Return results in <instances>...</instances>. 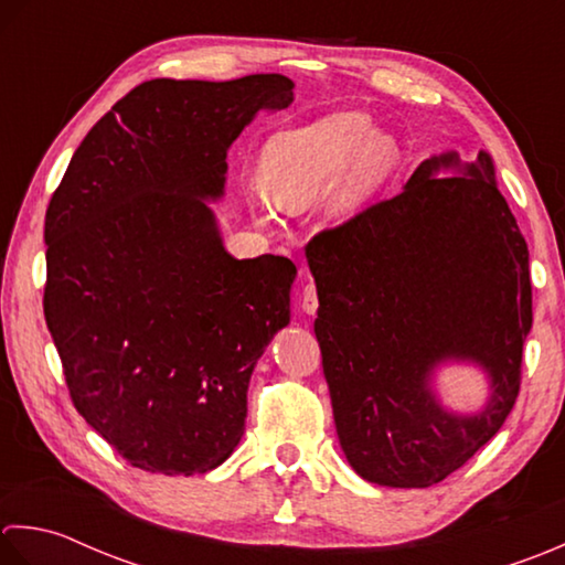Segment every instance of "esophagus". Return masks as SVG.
<instances>
[{
    "label": "esophagus",
    "mask_w": 565,
    "mask_h": 565,
    "mask_svg": "<svg viewBox=\"0 0 565 565\" xmlns=\"http://www.w3.org/2000/svg\"><path fill=\"white\" fill-rule=\"evenodd\" d=\"M317 307H319V297H317V287H315V282L307 278V282H305V290H302V309L307 315H315L317 312Z\"/></svg>",
    "instance_id": "34e87169"
}]
</instances>
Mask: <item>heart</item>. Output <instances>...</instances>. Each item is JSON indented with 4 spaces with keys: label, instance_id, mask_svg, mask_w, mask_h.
Listing matches in <instances>:
<instances>
[{
    "label": "heart",
    "instance_id": "obj_1",
    "mask_svg": "<svg viewBox=\"0 0 565 565\" xmlns=\"http://www.w3.org/2000/svg\"><path fill=\"white\" fill-rule=\"evenodd\" d=\"M397 163V146L373 134L361 111H339L305 129L273 136L260 156V180L282 210H299L333 190V210L353 212L383 185Z\"/></svg>",
    "mask_w": 565,
    "mask_h": 565
}]
</instances>
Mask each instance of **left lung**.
<instances>
[{
	"mask_svg": "<svg viewBox=\"0 0 565 565\" xmlns=\"http://www.w3.org/2000/svg\"><path fill=\"white\" fill-rule=\"evenodd\" d=\"M446 167L467 172L436 179ZM315 333L343 454L361 478L429 488L510 417L532 329L529 248L486 151L441 153L393 200L371 204L307 244ZM444 360L478 362L491 399L478 415L444 411L430 390Z\"/></svg>",
	"mask_w": 565,
	"mask_h": 565,
	"instance_id": "8db88e82",
	"label": "left lung"
}]
</instances>
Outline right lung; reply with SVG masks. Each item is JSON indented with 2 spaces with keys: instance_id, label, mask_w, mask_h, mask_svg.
Returning <instances> with one entry per match:
<instances>
[{
  "instance_id": "add662e5",
  "label": "right lung",
  "mask_w": 565,
  "mask_h": 565,
  "mask_svg": "<svg viewBox=\"0 0 565 565\" xmlns=\"http://www.w3.org/2000/svg\"><path fill=\"white\" fill-rule=\"evenodd\" d=\"M292 79L158 77L85 136L45 212L43 315L75 409L126 463L206 473L246 427L253 367L290 321L295 263L236 260L204 200Z\"/></svg>"
}]
</instances>
